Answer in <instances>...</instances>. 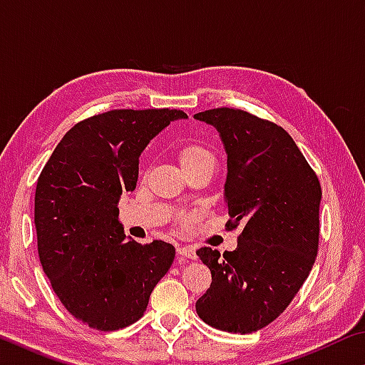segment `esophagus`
I'll list each match as a JSON object with an SVG mask.
<instances>
[{"label": "esophagus", "instance_id": "1", "mask_svg": "<svg viewBox=\"0 0 365 365\" xmlns=\"http://www.w3.org/2000/svg\"><path fill=\"white\" fill-rule=\"evenodd\" d=\"M178 256L185 257V259H195L196 257V251L193 246H180V248L177 250Z\"/></svg>", "mask_w": 365, "mask_h": 365}]
</instances>
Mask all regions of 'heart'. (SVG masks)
<instances>
[{
    "instance_id": "heart-1",
    "label": "heart",
    "mask_w": 365,
    "mask_h": 365,
    "mask_svg": "<svg viewBox=\"0 0 365 365\" xmlns=\"http://www.w3.org/2000/svg\"><path fill=\"white\" fill-rule=\"evenodd\" d=\"M177 158L183 170L196 168V165L205 163H212V154L209 153L205 146L196 143L183 145L180 150H178Z\"/></svg>"
}]
</instances>
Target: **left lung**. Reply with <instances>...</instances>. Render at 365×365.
I'll list each match as a JSON object with an SVG mask.
<instances>
[{
  "instance_id": "1",
  "label": "left lung",
  "mask_w": 365,
  "mask_h": 365,
  "mask_svg": "<svg viewBox=\"0 0 365 365\" xmlns=\"http://www.w3.org/2000/svg\"><path fill=\"white\" fill-rule=\"evenodd\" d=\"M227 153V227H243L235 251H196L212 282L196 312L214 329L251 333L285 311L314 265L322 190L293 138L275 123L220 108L195 114Z\"/></svg>"
}]
</instances>
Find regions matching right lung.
Listing matches in <instances>:
<instances>
[{"label": "right lung", "instance_id": "obj_1", "mask_svg": "<svg viewBox=\"0 0 365 365\" xmlns=\"http://www.w3.org/2000/svg\"><path fill=\"white\" fill-rule=\"evenodd\" d=\"M177 109H120L73 125L36 182L35 228L43 272L73 317L113 331L143 317L175 257L170 243L125 237L120 196L133 191L138 160Z\"/></svg>", "mask_w": 365, "mask_h": 365}]
</instances>
